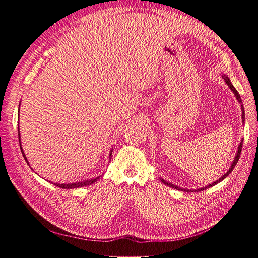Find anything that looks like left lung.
<instances>
[{"instance_id": "obj_1", "label": "left lung", "mask_w": 258, "mask_h": 258, "mask_svg": "<svg viewBox=\"0 0 258 258\" xmlns=\"http://www.w3.org/2000/svg\"><path fill=\"white\" fill-rule=\"evenodd\" d=\"M223 79L225 80V82H226V84L228 85V87L232 90V92L235 93V96H236V98H237V100L239 101V103L241 104V110H242V121L244 122V107H243V104H242V100H241V97H240V95H239V92L236 90V88L233 87L232 86V84L230 83V81H229V79H228V76H226L225 74L222 76ZM242 143H243V140H242L241 141V143H240V145H239V147H238V151H237V154H236V157H235V159H233V162L231 163V166H230V168H229V170L227 171V172H226L221 178H218L217 181H215L214 183H212V184H210V185H208V186H205L204 188H199V189H197V190H195V191H201V190H205L206 188H209V187H212V186H214L215 184H217V183H220V182H222L223 179L226 177V176H228L230 173H231V171L233 170V168L236 167V165H237V162H238V160H239V158H240V155H241V151H242ZM161 181H162V183L165 184V185H168L169 187H172V188H175V189H177V190H184V191H191V190H189V189H184V188H181V187H177V186H175V185H173V184H171V183H169V182H166L165 179H162V178H160Z\"/></svg>"}]
</instances>
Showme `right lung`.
I'll list each match as a JSON object with an SVG mask.
<instances>
[{
	"instance_id": "add662e5",
	"label": "right lung",
	"mask_w": 258,
	"mask_h": 258,
	"mask_svg": "<svg viewBox=\"0 0 258 258\" xmlns=\"http://www.w3.org/2000/svg\"><path fill=\"white\" fill-rule=\"evenodd\" d=\"M18 137H19V143H20V134H19V127H18ZM20 150H21V153L23 155V157H25L27 163L29 165V162L26 158V155L23 154V151H22V147H21V144H20ZM113 151V150H112ZM112 151L110 153V159H111V156H112ZM100 176H97L95 178H90V179H86V181H82V182H76V183H72V184H53L56 185L58 187H60V188H64V189H72V188H77V187H84V186H88V185H91L95 182H97L99 179Z\"/></svg>"
}]
</instances>
